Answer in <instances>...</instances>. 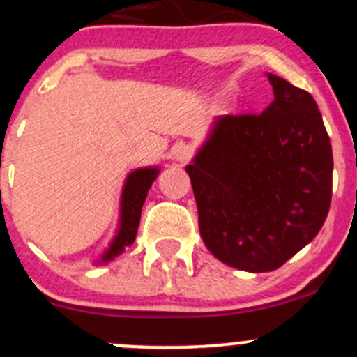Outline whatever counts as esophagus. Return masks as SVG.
Segmentation results:
<instances>
[{"label": "esophagus", "instance_id": "34e87169", "mask_svg": "<svg viewBox=\"0 0 357 357\" xmlns=\"http://www.w3.org/2000/svg\"><path fill=\"white\" fill-rule=\"evenodd\" d=\"M192 156H194V149L189 146V144L178 142V144H175L174 147H172V158H174V160L180 165L189 163L190 158H192Z\"/></svg>", "mask_w": 357, "mask_h": 357}]
</instances>
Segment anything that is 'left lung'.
<instances>
[{
    "label": "left lung",
    "mask_w": 357,
    "mask_h": 357,
    "mask_svg": "<svg viewBox=\"0 0 357 357\" xmlns=\"http://www.w3.org/2000/svg\"><path fill=\"white\" fill-rule=\"evenodd\" d=\"M267 76L269 107L215 119L185 167L204 245L220 262L248 273L290 260L316 238L331 203L333 156L316 100Z\"/></svg>",
    "instance_id": "obj_1"
}]
</instances>
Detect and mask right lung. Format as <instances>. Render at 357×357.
<instances>
[{
  "mask_svg": "<svg viewBox=\"0 0 357 357\" xmlns=\"http://www.w3.org/2000/svg\"><path fill=\"white\" fill-rule=\"evenodd\" d=\"M158 174H160V168H139L128 175L121 194V222H119L118 236L111 243L107 252L102 255V262L112 260L119 253L125 252L126 246L135 241L142 204Z\"/></svg>",
  "mask_w": 357,
  "mask_h": 357,
  "instance_id": "add662e5",
  "label": "right lung"
}]
</instances>
